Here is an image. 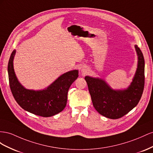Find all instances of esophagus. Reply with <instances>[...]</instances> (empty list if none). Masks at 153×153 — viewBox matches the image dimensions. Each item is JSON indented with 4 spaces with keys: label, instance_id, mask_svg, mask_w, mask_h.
Masks as SVG:
<instances>
[{
    "label": "esophagus",
    "instance_id": "esophagus-1",
    "mask_svg": "<svg viewBox=\"0 0 153 153\" xmlns=\"http://www.w3.org/2000/svg\"><path fill=\"white\" fill-rule=\"evenodd\" d=\"M87 71H88V70H87V68L86 67H82V69H81V72L82 73L84 74H86L87 72Z\"/></svg>",
    "mask_w": 153,
    "mask_h": 153
}]
</instances>
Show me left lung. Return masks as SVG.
Returning a JSON list of instances; mask_svg holds the SVG:
<instances>
[{
  "label": "left lung",
  "instance_id": "obj_1",
  "mask_svg": "<svg viewBox=\"0 0 153 153\" xmlns=\"http://www.w3.org/2000/svg\"><path fill=\"white\" fill-rule=\"evenodd\" d=\"M138 56V68L131 84L127 90H112L101 79L86 76L94 107L100 114L109 119H117L136 106L143 94L145 84V62L141 50L135 45Z\"/></svg>",
  "mask_w": 153,
  "mask_h": 153
}]
</instances>
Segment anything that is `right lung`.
I'll return each instance as SVG.
<instances>
[{
    "instance_id": "right-lung-1",
    "label": "right lung",
    "mask_w": 153,
    "mask_h": 153,
    "mask_svg": "<svg viewBox=\"0 0 153 153\" xmlns=\"http://www.w3.org/2000/svg\"><path fill=\"white\" fill-rule=\"evenodd\" d=\"M15 54L13 51L8 62L7 72L10 89L16 102L24 110L43 117L53 116L63 111L67 104L70 86L79 76L78 71L63 74L45 90H27L20 84L15 76L13 63Z\"/></svg>"
}]
</instances>
